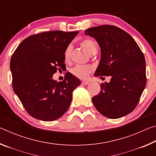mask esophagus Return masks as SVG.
<instances>
[{
    "label": "esophagus",
    "instance_id": "esophagus-1",
    "mask_svg": "<svg viewBox=\"0 0 156 156\" xmlns=\"http://www.w3.org/2000/svg\"><path fill=\"white\" fill-rule=\"evenodd\" d=\"M89 84V81H82V84H83V85H87Z\"/></svg>",
    "mask_w": 156,
    "mask_h": 156
}]
</instances>
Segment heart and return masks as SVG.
I'll list each match as a JSON object with an SVG mask.
<instances>
[{"instance_id": "b5f03b06", "label": "heart", "mask_w": 156, "mask_h": 156, "mask_svg": "<svg viewBox=\"0 0 156 156\" xmlns=\"http://www.w3.org/2000/svg\"><path fill=\"white\" fill-rule=\"evenodd\" d=\"M80 45L89 55L93 54L94 51H97V46L96 43L90 39H84L80 42ZM72 51V46L69 44L67 47L64 52V57L65 60H68L70 58L71 53ZM92 68L89 66L76 65L71 69V72L73 75L77 76L78 78L84 79L87 77L89 73H91Z\"/></svg>"}]
</instances>
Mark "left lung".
Masks as SVG:
<instances>
[{
    "label": "left lung",
    "instance_id": "obj_1",
    "mask_svg": "<svg viewBox=\"0 0 156 156\" xmlns=\"http://www.w3.org/2000/svg\"><path fill=\"white\" fill-rule=\"evenodd\" d=\"M85 35L96 39L101 58L95 76H111L109 83L100 84L101 90L92 98L102 115L117 119L133 112L147 83L143 53L128 33L113 25L89 28Z\"/></svg>",
    "mask_w": 156,
    "mask_h": 156
}]
</instances>
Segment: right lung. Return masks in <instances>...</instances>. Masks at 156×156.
<instances>
[{"label":"right lung","mask_w":156,"mask_h":156,"mask_svg":"<svg viewBox=\"0 0 156 156\" xmlns=\"http://www.w3.org/2000/svg\"><path fill=\"white\" fill-rule=\"evenodd\" d=\"M78 32L51 31L30 36L12 55L13 89L36 119L49 122L62 116L72 102L73 91L81 84L71 73L61 82L52 78L65 67V50Z\"/></svg>","instance_id":"add662e5"}]
</instances>
